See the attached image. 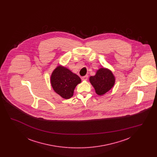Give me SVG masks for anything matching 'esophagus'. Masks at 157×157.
Returning <instances> with one entry per match:
<instances>
[{
	"mask_svg": "<svg viewBox=\"0 0 157 157\" xmlns=\"http://www.w3.org/2000/svg\"><path fill=\"white\" fill-rule=\"evenodd\" d=\"M88 76L87 75H85L84 76H82V78H81V79H82V80H83V81H86V80L88 79Z\"/></svg>",
	"mask_w": 157,
	"mask_h": 157,
	"instance_id": "esophagus-1",
	"label": "esophagus"
}]
</instances>
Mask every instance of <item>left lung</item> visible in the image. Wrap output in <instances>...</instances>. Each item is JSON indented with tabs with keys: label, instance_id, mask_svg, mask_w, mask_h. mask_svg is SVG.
<instances>
[{
	"label": "left lung",
	"instance_id": "left-lung-1",
	"mask_svg": "<svg viewBox=\"0 0 157 157\" xmlns=\"http://www.w3.org/2000/svg\"><path fill=\"white\" fill-rule=\"evenodd\" d=\"M90 81L96 93L101 95L112 88L115 83V78L110 71L101 68L98 71L96 75L90 77Z\"/></svg>",
	"mask_w": 157,
	"mask_h": 157
}]
</instances>
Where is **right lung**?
Returning <instances> with one entry per match:
<instances>
[{"label":"right lung","mask_w":157,"mask_h":157,"mask_svg":"<svg viewBox=\"0 0 157 157\" xmlns=\"http://www.w3.org/2000/svg\"><path fill=\"white\" fill-rule=\"evenodd\" d=\"M53 89L65 99L72 97L76 86L81 83V78L65 67H56L51 78Z\"/></svg>","instance_id":"right-lung-1"}]
</instances>
